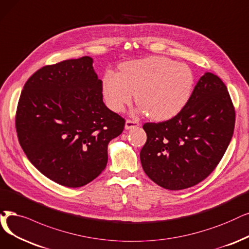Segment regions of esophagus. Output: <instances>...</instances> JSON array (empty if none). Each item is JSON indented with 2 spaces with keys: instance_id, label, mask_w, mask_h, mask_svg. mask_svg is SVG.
<instances>
[{
  "instance_id": "34e87169",
  "label": "esophagus",
  "mask_w": 249,
  "mask_h": 249,
  "mask_svg": "<svg viewBox=\"0 0 249 249\" xmlns=\"http://www.w3.org/2000/svg\"><path fill=\"white\" fill-rule=\"evenodd\" d=\"M138 125H139V122L136 121V119H126L124 127L126 128V130H130V128L136 127Z\"/></svg>"
}]
</instances>
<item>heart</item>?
<instances>
[{"label":"heart","mask_w":249,"mask_h":249,"mask_svg":"<svg viewBox=\"0 0 249 249\" xmlns=\"http://www.w3.org/2000/svg\"><path fill=\"white\" fill-rule=\"evenodd\" d=\"M195 85L192 68L166 57H148L124 63L119 73L103 77V95L108 107L122 112L136 94L140 110L154 121H164L180 112Z\"/></svg>","instance_id":"heart-1"}]
</instances>
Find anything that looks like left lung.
I'll return each instance as SVG.
<instances>
[{
    "label": "left lung",
    "instance_id": "left-lung-1",
    "mask_svg": "<svg viewBox=\"0 0 249 249\" xmlns=\"http://www.w3.org/2000/svg\"><path fill=\"white\" fill-rule=\"evenodd\" d=\"M235 126V108L222 79L206 72L176 116L143 124L147 141L140 152L143 170L168 190L202 182L220 163Z\"/></svg>",
    "mask_w": 249,
    "mask_h": 249
}]
</instances>
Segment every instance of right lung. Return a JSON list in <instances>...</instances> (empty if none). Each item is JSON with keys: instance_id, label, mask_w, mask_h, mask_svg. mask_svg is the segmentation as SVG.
Masks as SVG:
<instances>
[{"instance_id": "right-lung-1", "label": "right lung", "mask_w": 249, "mask_h": 249, "mask_svg": "<svg viewBox=\"0 0 249 249\" xmlns=\"http://www.w3.org/2000/svg\"><path fill=\"white\" fill-rule=\"evenodd\" d=\"M92 64L84 56L39 68L16 109L17 137L29 161L68 188L85 186L104 171L108 143L125 124L104 104Z\"/></svg>"}]
</instances>
